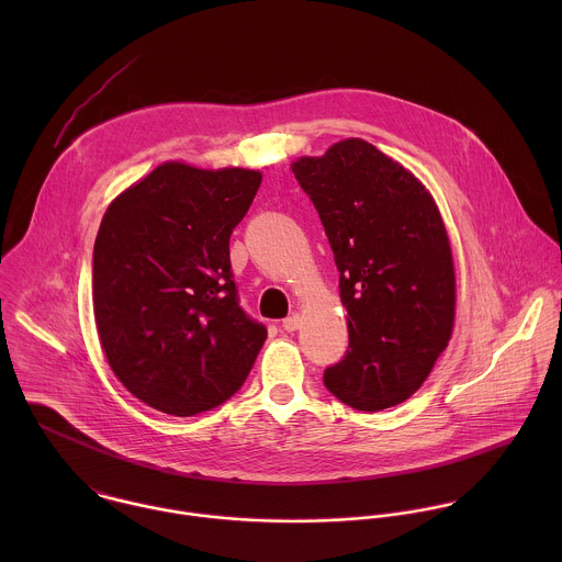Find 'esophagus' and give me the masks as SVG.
Segmentation results:
<instances>
[{"mask_svg": "<svg viewBox=\"0 0 562 562\" xmlns=\"http://www.w3.org/2000/svg\"><path fill=\"white\" fill-rule=\"evenodd\" d=\"M299 326H301V314H292V316H288V318L283 321V328H285L288 333H294Z\"/></svg>", "mask_w": 562, "mask_h": 562, "instance_id": "1", "label": "esophagus"}]
</instances>
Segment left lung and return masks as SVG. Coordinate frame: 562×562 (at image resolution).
Masks as SVG:
<instances>
[{
  "mask_svg": "<svg viewBox=\"0 0 562 562\" xmlns=\"http://www.w3.org/2000/svg\"><path fill=\"white\" fill-rule=\"evenodd\" d=\"M339 270L346 357L324 372L337 401L383 411L411 398L446 350L457 314L452 246L426 186L361 138L292 161Z\"/></svg>",
  "mask_w": 562,
  "mask_h": 562,
  "instance_id": "1",
  "label": "left lung"
}]
</instances>
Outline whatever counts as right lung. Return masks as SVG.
<instances>
[{"mask_svg": "<svg viewBox=\"0 0 562 562\" xmlns=\"http://www.w3.org/2000/svg\"><path fill=\"white\" fill-rule=\"evenodd\" d=\"M261 172L164 161L105 210L92 305L105 359L138 401L188 417L229 401L268 330L238 305L229 238Z\"/></svg>", "mask_w": 562, "mask_h": 562, "instance_id": "1", "label": "right lung"}]
</instances>
